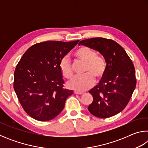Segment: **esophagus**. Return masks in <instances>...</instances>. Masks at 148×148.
Instances as JSON below:
<instances>
[{"label":"esophagus","instance_id":"1","mask_svg":"<svg viewBox=\"0 0 148 148\" xmlns=\"http://www.w3.org/2000/svg\"><path fill=\"white\" fill-rule=\"evenodd\" d=\"M74 93L76 95H82V94H84V92L82 91H74Z\"/></svg>","mask_w":148,"mask_h":148}]
</instances>
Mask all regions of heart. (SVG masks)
I'll return each instance as SVG.
<instances>
[{
    "label": "heart",
    "instance_id": "heart-1",
    "mask_svg": "<svg viewBox=\"0 0 148 148\" xmlns=\"http://www.w3.org/2000/svg\"><path fill=\"white\" fill-rule=\"evenodd\" d=\"M74 56L85 63L84 74L82 76H76L68 82V86L76 91H83L92 86L94 77L101 79L106 69V60L101 56L97 54L95 49L87 46H82L76 50ZM59 68L64 77L71 78L73 76V69L70 59L63 57L60 61Z\"/></svg>",
    "mask_w": 148,
    "mask_h": 148
}]
</instances>
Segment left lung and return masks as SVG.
<instances>
[{"label": "left lung", "instance_id": "1", "mask_svg": "<svg viewBox=\"0 0 148 148\" xmlns=\"http://www.w3.org/2000/svg\"><path fill=\"white\" fill-rule=\"evenodd\" d=\"M99 51L106 62V69L98 85L89 91L93 97L88 110L100 118L114 116L123 110L136 87L135 69L125 49L113 40L99 37L79 42Z\"/></svg>", "mask_w": 148, "mask_h": 148}]
</instances>
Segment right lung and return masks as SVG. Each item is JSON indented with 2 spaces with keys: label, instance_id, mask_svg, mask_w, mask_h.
<instances>
[{
  "label": "right lung",
  "instance_id": "add662e5",
  "mask_svg": "<svg viewBox=\"0 0 148 148\" xmlns=\"http://www.w3.org/2000/svg\"><path fill=\"white\" fill-rule=\"evenodd\" d=\"M79 41L50 40L34 44L17 64L14 89L25 112L33 119L46 121L55 118L73 93L64 89L59 63Z\"/></svg>",
  "mask_w": 148,
  "mask_h": 148
}]
</instances>
